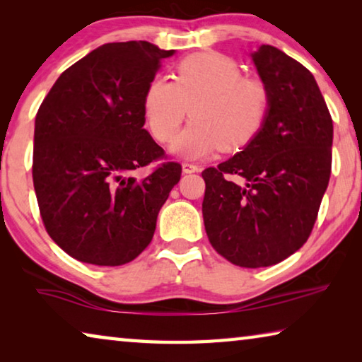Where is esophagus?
I'll use <instances>...</instances> for the list:
<instances>
[{
    "label": "esophagus",
    "instance_id": "esophagus-1",
    "mask_svg": "<svg viewBox=\"0 0 362 362\" xmlns=\"http://www.w3.org/2000/svg\"><path fill=\"white\" fill-rule=\"evenodd\" d=\"M182 170L183 174H193V173H198L199 168L192 163H182Z\"/></svg>",
    "mask_w": 362,
    "mask_h": 362
}]
</instances>
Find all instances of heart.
I'll return each instance as SVG.
<instances>
[{"label": "heart", "instance_id": "obj_1", "mask_svg": "<svg viewBox=\"0 0 362 362\" xmlns=\"http://www.w3.org/2000/svg\"><path fill=\"white\" fill-rule=\"evenodd\" d=\"M269 107L268 86L243 76L235 59L216 51L182 59L175 81L155 76L144 94L146 126L161 144L174 139L189 112L192 124L173 144L175 155L188 159L247 146L265 126Z\"/></svg>", "mask_w": 362, "mask_h": 362}]
</instances>
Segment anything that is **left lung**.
Returning a JSON list of instances; mask_svg holds the SVG:
<instances>
[{
	"label": "left lung",
	"instance_id": "obj_1",
	"mask_svg": "<svg viewBox=\"0 0 362 362\" xmlns=\"http://www.w3.org/2000/svg\"><path fill=\"white\" fill-rule=\"evenodd\" d=\"M252 60L272 97L265 126L243 151L203 170L207 238L244 268L283 262L308 240L329 185L334 139L310 70L268 45Z\"/></svg>",
	"mask_w": 362,
	"mask_h": 362
}]
</instances>
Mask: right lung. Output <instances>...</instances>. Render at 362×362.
<instances>
[{"mask_svg": "<svg viewBox=\"0 0 362 362\" xmlns=\"http://www.w3.org/2000/svg\"><path fill=\"white\" fill-rule=\"evenodd\" d=\"M173 54L148 41L103 45L59 76L36 113L40 214L73 259L124 265L151 241L182 166L163 163L140 180L132 174L166 156L144 129V94Z\"/></svg>", "mask_w": 362, "mask_h": 362, "instance_id": "right-lung-1", "label": "right lung"}]
</instances>
